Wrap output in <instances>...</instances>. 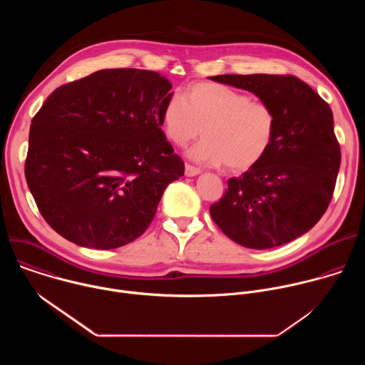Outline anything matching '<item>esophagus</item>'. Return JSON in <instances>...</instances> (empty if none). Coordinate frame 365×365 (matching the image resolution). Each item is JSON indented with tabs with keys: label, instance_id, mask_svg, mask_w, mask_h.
<instances>
[{
	"label": "esophagus",
	"instance_id": "esophagus-1",
	"mask_svg": "<svg viewBox=\"0 0 365 365\" xmlns=\"http://www.w3.org/2000/svg\"><path fill=\"white\" fill-rule=\"evenodd\" d=\"M199 173H200V170H199L197 168H193V166H190V165H186V166H185V175H186L187 178L197 176Z\"/></svg>",
	"mask_w": 365,
	"mask_h": 365
}]
</instances>
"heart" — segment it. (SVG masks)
<instances>
[{
	"instance_id": "obj_1",
	"label": "heart",
	"mask_w": 365,
	"mask_h": 365,
	"mask_svg": "<svg viewBox=\"0 0 365 365\" xmlns=\"http://www.w3.org/2000/svg\"><path fill=\"white\" fill-rule=\"evenodd\" d=\"M165 134L176 145L203 138L187 158L207 166L225 165L245 172L262 162L276 138L277 117L266 102L217 82L192 83L183 95L170 96L162 110Z\"/></svg>"
}]
</instances>
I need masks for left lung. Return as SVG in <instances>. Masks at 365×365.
Wrapping results in <instances>:
<instances>
[{
    "mask_svg": "<svg viewBox=\"0 0 365 365\" xmlns=\"http://www.w3.org/2000/svg\"><path fill=\"white\" fill-rule=\"evenodd\" d=\"M210 79L254 93L277 117L266 158L228 180L210 207L215 224L237 244L267 250L306 234L325 214L341 165L328 103L303 81L280 75H218Z\"/></svg>",
    "mask_w": 365,
    "mask_h": 365,
    "instance_id": "1",
    "label": "left lung"
}]
</instances>
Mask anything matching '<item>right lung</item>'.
<instances>
[{"label":"right lung","mask_w":365,"mask_h":365,"mask_svg":"<svg viewBox=\"0 0 365 365\" xmlns=\"http://www.w3.org/2000/svg\"><path fill=\"white\" fill-rule=\"evenodd\" d=\"M170 81L102 69L55 89L31 121L26 180L46 222L79 247L138 238L185 166L162 131Z\"/></svg>","instance_id":"obj_1"}]
</instances>
